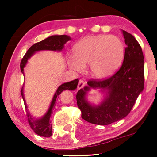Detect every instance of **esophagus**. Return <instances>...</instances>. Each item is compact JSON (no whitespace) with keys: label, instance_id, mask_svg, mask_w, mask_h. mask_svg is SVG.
Here are the masks:
<instances>
[{"label":"esophagus","instance_id":"34e87169","mask_svg":"<svg viewBox=\"0 0 157 157\" xmlns=\"http://www.w3.org/2000/svg\"><path fill=\"white\" fill-rule=\"evenodd\" d=\"M85 85H86V82H85L83 80H79L78 85H77V89H78V90H80V89L83 88Z\"/></svg>","mask_w":157,"mask_h":157}]
</instances>
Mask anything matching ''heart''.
Instances as JSON below:
<instances>
[{
  "label": "heart",
  "mask_w": 157,
  "mask_h": 157,
  "mask_svg": "<svg viewBox=\"0 0 157 157\" xmlns=\"http://www.w3.org/2000/svg\"><path fill=\"white\" fill-rule=\"evenodd\" d=\"M74 56L69 58L71 69L77 72L90 66V72L96 79L110 77L121 65L124 55V45L116 36L97 35L79 41L73 48Z\"/></svg>",
  "instance_id": "obj_1"
}]
</instances>
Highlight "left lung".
<instances>
[{
	"label": "left lung",
	"instance_id": "left-lung-1",
	"mask_svg": "<svg viewBox=\"0 0 157 157\" xmlns=\"http://www.w3.org/2000/svg\"><path fill=\"white\" fill-rule=\"evenodd\" d=\"M127 47L122 64L116 73L104 80H88L87 86L77 93V106L83 119L91 124L107 125L127 116L144 86V61L141 47L135 38L123 30ZM107 90L99 106H92L85 98L90 88Z\"/></svg>",
	"mask_w": 157,
	"mask_h": 157
}]
</instances>
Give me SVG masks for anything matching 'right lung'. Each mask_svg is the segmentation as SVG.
<instances>
[{
    "label": "right lung",
    "instance_id": "obj_1",
    "mask_svg": "<svg viewBox=\"0 0 157 157\" xmlns=\"http://www.w3.org/2000/svg\"><path fill=\"white\" fill-rule=\"evenodd\" d=\"M71 40V38L69 36H66V35H61V36H52L50 37L47 38V39H44V40L41 41V42H37V43L34 44L32 45L30 48L28 49L27 52L25 54L23 58H22L21 63H20V70L21 72L24 74V67L26 66V64L27 63L28 59L35 53L36 52L41 50H52V51H61L64 48V44L67 42ZM79 80L78 79H75L72 81L67 82V83H64L61 84L58 90L55 92V95L53 96L52 102H51L50 107H49L47 113L42 117V118L39 119H35L32 117L29 112L27 110V105H26V102H25L24 96H23V89L21 90V95L23 97V101H24L25 108L26 109V115L28 118V122L30 128L33 129L36 134L38 135L42 136V137H49L52 136V124H51L50 118L52 115V112H53V109L55 108V102H56L57 97L59 96L63 90H74L77 87V84H78Z\"/></svg>",
    "mask_w": 157,
    "mask_h": 157
}]
</instances>
